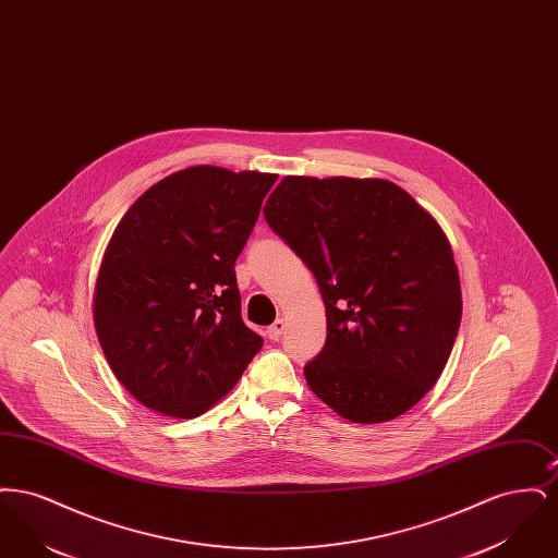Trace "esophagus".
Masks as SVG:
<instances>
[{
	"label": "esophagus",
	"instance_id": "obj_1",
	"mask_svg": "<svg viewBox=\"0 0 558 558\" xmlns=\"http://www.w3.org/2000/svg\"><path fill=\"white\" fill-rule=\"evenodd\" d=\"M284 328H287V322L282 318L276 319L269 328H267V337L271 339V341H278L280 337H282V332H284Z\"/></svg>",
	"mask_w": 558,
	"mask_h": 558
}]
</instances>
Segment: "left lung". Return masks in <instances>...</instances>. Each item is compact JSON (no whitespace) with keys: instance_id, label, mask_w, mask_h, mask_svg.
<instances>
[{"instance_id":"left-lung-1","label":"left lung","mask_w":558,"mask_h":558,"mask_svg":"<svg viewBox=\"0 0 558 558\" xmlns=\"http://www.w3.org/2000/svg\"><path fill=\"white\" fill-rule=\"evenodd\" d=\"M269 228L318 280L328 335L305 364L312 391L353 423L398 418L446 368L462 318L439 223L387 180L289 175Z\"/></svg>"}]
</instances>
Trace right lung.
Instances as JSON below:
<instances>
[{
	"label": "right lung",
	"mask_w": 558,
	"mask_h": 558,
	"mask_svg": "<svg viewBox=\"0 0 558 558\" xmlns=\"http://www.w3.org/2000/svg\"><path fill=\"white\" fill-rule=\"evenodd\" d=\"M276 180L190 167L146 190L119 221L94 324L114 376L146 408L201 416L264 347L240 316L234 264Z\"/></svg>",
	"instance_id": "right-lung-1"
}]
</instances>
